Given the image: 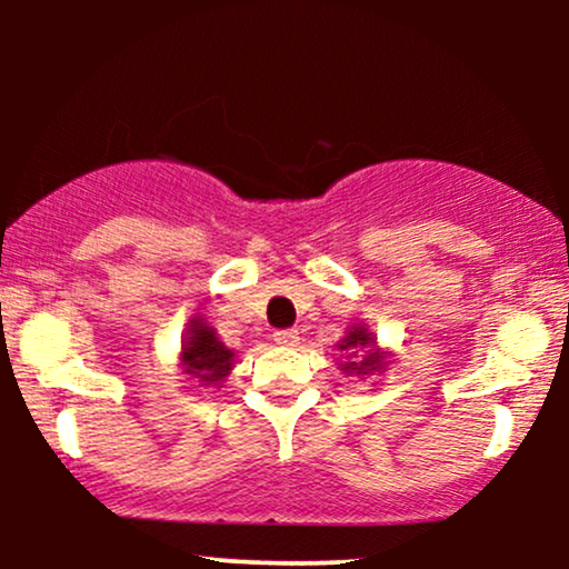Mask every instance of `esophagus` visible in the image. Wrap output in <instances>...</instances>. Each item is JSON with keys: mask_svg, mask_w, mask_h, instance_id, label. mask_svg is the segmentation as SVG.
Returning a JSON list of instances; mask_svg holds the SVG:
<instances>
[{"mask_svg": "<svg viewBox=\"0 0 569 569\" xmlns=\"http://www.w3.org/2000/svg\"><path fill=\"white\" fill-rule=\"evenodd\" d=\"M272 337H276V342L283 345V348H293V345L299 342V331L297 329H280Z\"/></svg>", "mask_w": 569, "mask_h": 569, "instance_id": "34e87169", "label": "esophagus"}]
</instances>
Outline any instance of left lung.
<instances>
[{"mask_svg": "<svg viewBox=\"0 0 569 569\" xmlns=\"http://www.w3.org/2000/svg\"><path fill=\"white\" fill-rule=\"evenodd\" d=\"M369 342H371V335H367V329H352L350 335L342 339V345H339V350L363 352V356L358 358V361L342 363V369L348 371V375H369V371L382 369V356H377V352H371V350H363ZM348 358H350V356H348Z\"/></svg>", "mask_w": 569, "mask_h": 569, "instance_id": "1", "label": "left lung"}]
</instances>
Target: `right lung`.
Listing matches in <instances>:
<instances>
[{
    "label": "right lung",
    "instance_id": "obj_1",
    "mask_svg": "<svg viewBox=\"0 0 569 569\" xmlns=\"http://www.w3.org/2000/svg\"><path fill=\"white\" fill-rule=\"evenodd\" d=\"M184 371L202 385H217L232 369V350L217 339V331L202 321H192L184 342Z\"/></svg>",
    "mask_w": 569,
    "mask_h": 569
}]
</instances>
